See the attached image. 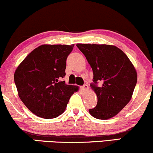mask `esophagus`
I'll return each mask as SVG.
<instances>
[{
	"instance_id": "1",
	"label": "esophagus",
	"mask_w": 153,
	"mask_h": 153,
	"mask_svg": "<svg viewBox=\"0 0 153 153\" xmlns=\"http://www.w3.org/2000/svg\"><path fill=\"white\" fill-rule=\"evenodd\" d=\"M88 88H89V87H88V85H82L81 87V89L82 91H87V90H88Z\"/></svg>"
}]
</instances>
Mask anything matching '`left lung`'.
<instances>
[{
  "label": "left lung",
  "mask_w": 153,
  "mask_h": 153,
  "mask_svg": "<svg viewBox=\"0 0 153 153\" xmlns=\"http://www.w3.org/2000/svg\"><path fill=\"white\" fill-rule=\"evenodd\" d=\"M93 72L91 88L97 97V105L89 110L93 117L108 120L117 115L130 100L137 83V72L130 59L112 45L78 43ZM97 81L102 85L98 87Z\"/></svg>",
  "instance_id": "obj_1"
}]
</instances>
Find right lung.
Segmentation results:
<instances>
[{
    "instance_id": "right-lung-1",
    "label": "right lung",
    "mask_w": 153,
    "mask_h": 153,
    "mask_svg": "<svg viewBox=\"0 0 153 153\" xmlns=\"http://www.w3.org/2000/svg\"><path fill=\"white\" fill-rule=\"evenodd\" d=\"M72 45H42L29 53L18 66L14 81L18 96L37 116L51 119L65 111L78 86L65 84L66 59Z\"/></svg>"
}]
</instances>
